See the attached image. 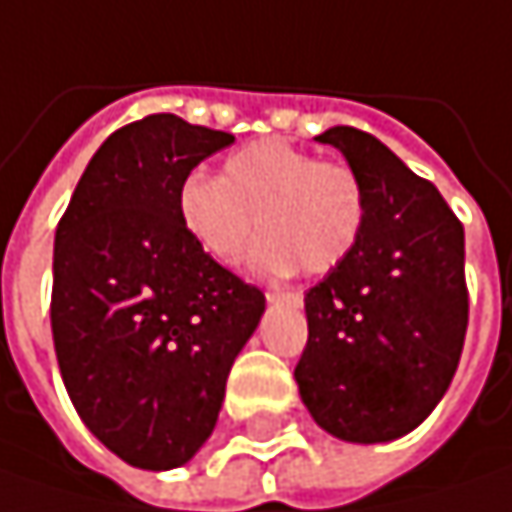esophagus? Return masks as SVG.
I'll list each match as a JSON object with an SVG mask.
<instances>
[{"mask_svg":"<svg viewBox=\"0 0 512 512\" xmlns=\"http://www.w3.org/2000/svg\"><path fill=\"white\" fill-rule=\"evenodd\" d=\"M269 302H287V304H302V293L299 290H269L266 293Z\"/></svg>","mask_w":512,"mask_h":512,"instance_id":"34e87169","label":"esophagus"}]
</instances>
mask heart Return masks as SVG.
Wrapping results in <instances>:
<instances>
[{"instance_id": "obj_1", "label": "heart", "mask_w": 512, "mask_h": 512, "mask_svg": "<svg viewBox=\"0 0 512 512\" xmlns=\"http://www.w3.org/2000/svg\"><path fill=\"white\" fill-rule=\"evenodd\" d=\"M178 222L202 255L237 266L255 231L260 272H334L357 249L369 193L346 161H319L299 146L263 137L231 152L219 175L193 172L175 196Z\"/></svg>"}]
</instances>
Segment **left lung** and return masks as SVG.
I'll return each mask as SVG.
<instances>
[{
	"instance_id": "obj_1",
	"label": "left lung",
	"mask_w": 512,
	"mask_h": 512,
	"mask_svg": "<svg viewBox=\"0 0 512 512\" xmlns=\"http://www.w3.org/2000/svg\"><path fill=\"white\" fill-rule=\"evenodd\" d=\"M316 140L360 172L369 219L349 260L304 296L296 381L319 428L387 442L422 425L457 372L469 325L463 222L372 134L337 125Z\"/></svg>"
}]
</instances>
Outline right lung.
Listing matches in <instances>:
<instances>
[{"label":"right lung","mask_w":512,"mask_h":512,"mask_svg":"<svg viewBox=\"0 0 512 512\" xmlns=\"http://www.w3.org/2000/svg\"><path fill=\"white\" fill-rule=\"evenodd\" d=\"M234 134L152 114L87 163L55 231L52 340L81 422L137 469H175L208 440L263 293L196 249L175 196Z\"/></svg>","instance_id":"right-lung-1"}]
</instances>
